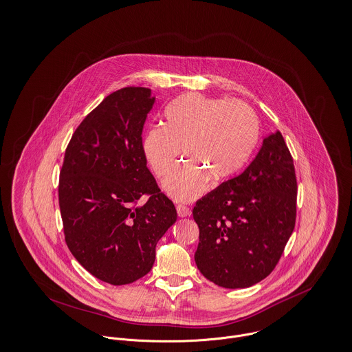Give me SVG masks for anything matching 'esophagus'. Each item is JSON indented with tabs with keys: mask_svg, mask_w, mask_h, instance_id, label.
Wrapping results in <instances>:
<instances>
[{
	"mask_svg": "<svg viewBox=\"0 0 352 352\" xmlns=\"http://www.w3.org/2000/svg\"><path fill=\"white\" fill-rule=\"evenodd\" d=\"M177 213H178L179 217H188V216L192 214V210L188 206L179 204V205H177Z\"/></svg>",
	"mask_w": 352,
	"mask_h": 352,
	"instance_id": "esophagus-1",
	"label": "esophagus"
}]
</instances>
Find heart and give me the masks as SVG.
<instances>
[{
  "label": "heart",
  "mask_w": 352,
  "mask_h": 352,
  "mask_svg": "<svg viewBox=\"0 0 352 352\" xmlns=\"http://www.w3.org/2000/svg\"><path fill=\"white\" fill-rule=\"evenodd\" d=\"M163 118V126L146 131L142 148L153 171L163 177L184 147L188 160L162 182V189L179 202L198 198L209 178L213 182L231 178L247 162L259 136L255 112L236 100L189 93L170 102Z\"/></svg>",
  "instance_id": "1"
}]
</instances>
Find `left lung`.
<instances>
[{
    "label": "left lung",
    "instance_id": "left-lung-1",
    "mask_svg": "<svg viewBox=\"0 0 352 352\" xmlns=\"http://www.w3.org/2000/svg\"><path fill=\"white\" fill-rule=\"evenodd\" d=\"M296 202L293 157L275 131L240 175L197 201L198 270L227 289L250 287L265 279L293 234Z\"/></svg>",
    "mask_w": 352,
    "mask_h": 352
}]
</instances>
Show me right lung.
Here are the masks:
<instances>
[{
  "label": "right lung",
  "mask_w": 352,
  "mask_h": 352,
  "mask_svg": "<svg viewBox=\"0 0 352 352\" xmlns=\"http://www.w3.org/2000/svg\"><path fill=\"white\" fill-rule=\"evenodd\" d=\"M154 104L147 87L105 97L76 129L60 171L67 247L82 267L116 286L150 273L157 241L177 221L175 206L159 190L142 148ZM143 194L149 201L136 206Z\"/></svg>",
  "instance_id": "add662e5"
}]
</instances>
